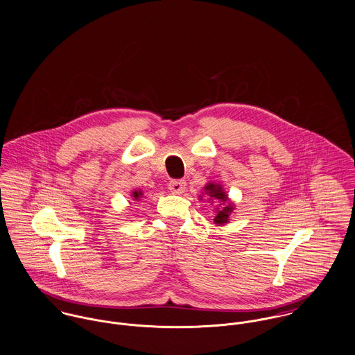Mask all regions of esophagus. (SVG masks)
I'll return each instance as SVG.
<instances>
[{"label":"esophagus","mask_w":355,"mask_h":355,"mask_svg":"<svg viewBox=\"0 0 355 355\" xmlns=\"http://www.w3.org/2000/svg\"><path fill=\"white\" fill-rule=\"evenodd\" d=\"M168 189L174 195H181L187 189V182L184 180H171L168 182Z\"/></svg>","instance_id":"1"}]
</instances>
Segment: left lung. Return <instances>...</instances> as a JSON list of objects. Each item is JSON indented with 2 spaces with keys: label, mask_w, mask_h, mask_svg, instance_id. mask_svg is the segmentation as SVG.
<instances>
[{
  "label": "left lung",
  "mask_w": 355,
  "mask_h": 355,
  "mask_svg": "<svg viewBox=\"0 0 355 355\" xmlns=\"http://www.w3.org/2000/svg\"><path fill=\"white\" fill-rule=\"evenodd\" d=\"M207 195L209 197L208 201H211V204H214V201H218L219 204L215 205V218H214V223L216 226H223L226 223L230 222V215L234 211L236 204L229 198V195L225 192L223 187L218 182H208L204 188H202V193L201 195ZM198 196L200 200H202V196Z\"/></svg>",
  "instance_id": "8db88e82"
}]
</instances>
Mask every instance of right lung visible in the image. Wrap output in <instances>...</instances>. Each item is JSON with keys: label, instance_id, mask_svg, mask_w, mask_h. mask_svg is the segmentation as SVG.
Segmentation results:
<instances>
[{"label": "right lung", "instance_id": "right-lung-1", "mask_svg": "<svg viewBox=\"0 0 355 355\" xmlns=\"http://www.w3.org/2000/svg\"><path fill=\"white\" fill-rule=\"evenodd\" d=\"M130 197H132V200L139 201V200L143 197V191H141V189H135V191L130 193Z\"/></svg>", "mask_w": 355, "mask_h": 355}]
</instances>
